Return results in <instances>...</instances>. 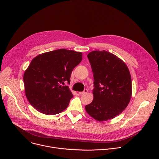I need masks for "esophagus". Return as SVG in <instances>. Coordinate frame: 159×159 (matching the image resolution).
I'll use <instances>...</instances> for the list:
<instances>
[{
	"label": "esophagus",
	"mask_w": 159,
	"mask_h": 159,
	"mask_svg": "<svg viewBox=\"0 0 159 159\" xmlns=\"http://www.w3.org/2000/svg\"><path fill=\"white\" fill-rule=\"evenodd\" d=\"M88 92V90L87 89H84V90L83 92H79V94H84L85 93H87Z\"/></svg>",
	"instance_id": "esophagus-1"
}]
</instances>
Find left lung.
I'll use <instances>...</instances> for the list:
<instances>
[{
  "label": "left lung",
  "instance_id": "obj_1",
  "mask_svg": "<svg viewBox=\"0 0 159 159\" xmlns=\"http://www.w3.org/2000/svg\"><path fill=\"white\" fill-rule=\"evenodd\" d=\"M93 75V102L85 106L88 114L98 121L114 118L125 110L132 94L131 78L126 63L107 51L87 55Z\"/></svg>",
  "mask_w": 159,
  "mask_h": 159
}]
</instances>
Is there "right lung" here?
Segmentation results:
<instances>
[{
  "mask_svg": "<svg viewBox=\"0 0 159 159\" xmlns=\"http://www.w3.org/2000/svg\"><path fill=\"white\" fill-rule=\"evenodd\" d=\"M82 60L81 52L59 49L36 56L25 72L26 96L38 111L47 115L65 110L73 97L69 87L73 69Z\"/></svg>",
  "mask_w": 159,
  "mask_h": 159,
  "instance_id": "1",
  "label": "right lung"
}]
</instances>
